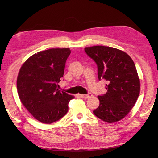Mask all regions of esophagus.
Instances as JSON below:
<instances>
[{
    "label": "esophagus",
    "mask_w": 158,
    "mask_h": 158,
    "mask_svg": "<svg viewBox=\"0 0 158 158\" xmlns=\"http://www.w3.org/2000/svg\"><path fill=\"white\" fill-rule=\"evenodd\" d=\"M79 96L81 98H85V99H87V98H90L92 96V94L91 93H89V94H87V95H83V94H80L79 95Z\"/></svg>",
    "instance_id": "1"
}]
</instances>
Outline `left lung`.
Listing matches in <instances>:
<instances>
[{
    "mask_svg": "<svg viewBox=\"0 0 158 158\" xmlns=\"http://www.w3.org/2000/svg\"><path fill=\"white\" fill-rule=\"evenodd\" d=\"M84 50L97 64L99 80L107 81V92L98 96L100 106L93 114L103 121H118L129 113L139 95L140 81L135 63L129 55L116 48L94 46Z\"/></svg>",
    "mask_w": 158,
    "mask_h": 158,
    "instance_id": "obj_1",
    "label": "left lung"
}]
</instances>
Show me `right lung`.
<instances>
[{
	"label": "right lung",
	"mask_w": 158,
	"mask_h": 158,
	"mask_svg": "<svg viewBox=\"0 0 158 158\" xmlns=\"http://www.w3.org/2000/svg\"><path fill=\"white\" fill-rule=\"evenodd\" d=\"M70 53L68 48H63L35 53L19 73L17 87L20 100L32 116L43 123L63 118L68 111L69 102L74 98L57 89Z\"/></svg>",
	"instance_id": "right-lung-1"
}]
</instances>
